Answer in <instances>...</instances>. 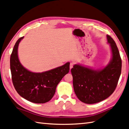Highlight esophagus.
Listing matches in <instances>:
<instances>
[{
	"instance_id": "1",
	"label": "esophagus",
	"mask_w": 129,
	"mask_h": 129,
	"mask_svg": "<svg viewBox=\"0 0 129 129\" xmlns=\"http://www.w3.org/2000/svg\"><path fill=\"white\" fill-rule=\"evenodd\" d=\"M73 63H70V69H71L72 68H73Z\"/></svg>"
}]
</instances>
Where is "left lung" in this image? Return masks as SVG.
<instances>
[{
	"label": "left lung",
	"instance_id": "left-lung-1",
	"mask_svg": "<svg viewBox=\"0 0 129 129\" xmlns=\"http://www.w3.org/2000/svg\"><path fill=\"white\" fill-rule=\"evenodd\" d=\"M112 58L101 69L94 70L80 64L74 65L71 72L74 92L77 97L86 104H94L109 97L116 87L121 71V59L115 41L107 35Z\"/></svg>",
	"mask_w": 129,
	"mask_h": 129
}]
</instances>
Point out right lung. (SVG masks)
Here are the masks:
<instances>
[{
  "mask_svg": "<svg viewBox=\"0 0 129 129\" xmlns=\"http://www.w3.org/2000/svg\"><path fill=\"white\" fill-rule=\"evenodd\" d=\"M23 38L17 41L10 56L14 86L19 94L26 100L35 103H46L53 98L58 84L69 71L70 62L42 73L28 70L21 64L18 57V47Z\"/></svg>",
  "mask_w": 129,
  "mask_h": 129,
  "instance_id": "right-lung-1",
  "label": "right lung"
}]
</instances>
